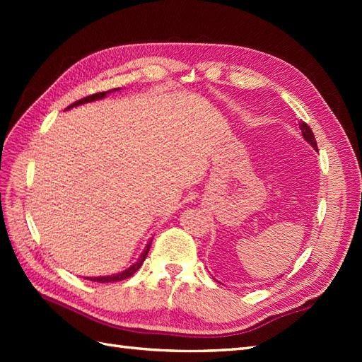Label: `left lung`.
<instances>
[{
  "label": "left lung",
  "instance_id": "1",
  "mask_svg": "<svg viewBox=\"0 0 362 362\" xmlns=\"http://www.w3.org/2000/svg\"><path fill=\"white\" fill-rule=\"evenodd\" d=\"M298 127H300V130H302V136L305 138V141L306 143H310L314 149L317 151V143H316V138H314V134H313V130L310 129V126L306 124V122H303V121H300L298 122Z\"/></svg>",
  "mask_w": 362,
  "mask_h": 362
}]
</instances>
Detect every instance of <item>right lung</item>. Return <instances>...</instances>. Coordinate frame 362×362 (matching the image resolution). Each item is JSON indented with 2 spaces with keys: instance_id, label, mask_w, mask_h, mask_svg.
<instances>
[{
  "instance_id": "1",
  "label": "right lung",
  "mask_w": 362,
  "mask_h": 362,
  "mask_svg": "<svg viewBox=\"0 0 362 362\" xmlns=\"http://www.w3.org/2000/svg\"><path fill=\"white\" fill-rule=\"evenodd\" d=\"M118 90H119V88H113V90H109V91H103V93H95V95H91V96H87V98L81 99V101L71 104L70 107H66L65 110H70V109H73V107H78V105L87 104V103L99 101V99H103V98H105V96L109 95V93H113V91H118ZM151 243H152V241H149L148 244H146V247H144V250L141 252L140 258H138L132 266L127 267L126 271L118 272V274H113V275H104V276H87V280L98 281V283H113V281H121V280H126V279H129V276H130V275H134V274L138 271V269L141 267V264L144 263V259H146V257H148L149 249H151Z\"/></svg>"
}]
</instances>
